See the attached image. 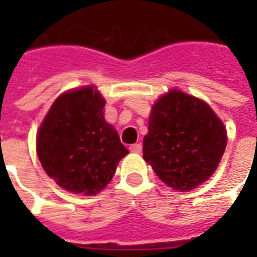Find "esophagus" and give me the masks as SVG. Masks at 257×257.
Returning <instances> with one entry per match:
<instances>
[{"label": "esophagus", "instance_id": "34e87169", "mask_svg": "<svg viewBox=\"0 0 257 257\" xmlns=\"http://www.w3.org/2000/svg\"><path fill=\"white\" fill-rule=\"evenodd\" d=\"M129 149H131V152H133V153H141V151H143V145L133 144L129 147Z\"/></svg>", "mask_w": 257, "mask_h": 257}]
</instances>
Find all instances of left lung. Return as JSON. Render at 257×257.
<instances>
[{"label": "left lung", "instance_id": "1", "mask_svg": "<svg viewBox=\"0 0 257 257\" xmlns=\"http://www.w3.org/2000/svg\"><path fill=\"white\" fill-rule=\"evenodd\" d=\"M225 147L227 129L203 100L172 89L152 106L143 157L176 191H192L207 181Z\"/></svg>", "mask_w": 257, "mask_h": 257}]
</instances>
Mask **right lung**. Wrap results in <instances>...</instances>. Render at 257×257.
Returning a JSON list of instances; mask_svg holds the SVG:
<instances>
[{
    "instance_id": "1",
    "label": "right lung",
    "mask_w": 257,
    "mask_h": 257,
    "mask_svg": "<svg viewBox=\"0 0 257 257\" xmlns=\"http://www.w3.org/2000/svg\"><path fill=\"white\" fill-rule=\"evenodd\" d=\"M104 106V97L94 86L73 89L57 97L38 129L42 168L72 193L97 195L129 153L105 121Z\"/></svg>"
}]
</instances>
